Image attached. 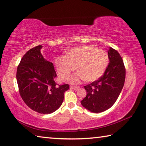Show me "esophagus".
<instances>
[{
  "label": "esophagus",
  "mask_w": 146,
  "mask_h": 146,
  "mask_svg": "<svg viewBox=\"0 0 146 146\" xmlns=\"http://www.w3.org/2000/svg\"><path fill=\"white\" fill-rule=\"evenodd\" d=\"M70 88H71V89H74V90H75V91H77V90L80 89V87L71 86H70Z\"/></svg>",
  "instance_id": "obj_1"
}]
</instances>
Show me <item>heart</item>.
<instances>
[{
	"instance_id": "obj_1",
	"label": "heart",
	"mask_w": 146,
	"mask_h": 146,
	"mask_svg": "<svg viewBox=\"0 0 146 146\" xmlns=\"http://www.w3.org/2000/svg\"><path fill=\"white\" fill-rule=\"evenodd\" d=\"M108 60V55L104 50L92 46H84L71 49L66 56L58 57L55 65L62 80H66L75 68L78 71L70 78L71 83H78L81 80L92 82L103 75Z\"/></svg>"
}]
</instances>
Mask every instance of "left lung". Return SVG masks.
Instances as JSON below:
<instances>
[{
    "label": "left lung",
    "instance_id": "left-lung-1",
    "mask_svg": "<svg viewBox=\"0 0 146 146\" xmlns=\"http://www.w3.org/2000/svg\"><path fill=\"white\" fill-rule=\"evenodd\" d=\"M109 63L103 75L98 80L84 86L87 95L81 104L90 112L100 113L114 104L125 81L126 70L123 60L117 50H108Z\"/></svg>",
    "mask_w": 146,
    "mask_h": 146
}]
</instances>
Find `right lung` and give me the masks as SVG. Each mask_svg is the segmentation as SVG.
Returning <instances> with one entry per match:
<instances>
[{
    "mask_svg": "<svg viewBox=\"0 0 146 146\" xmlns=\"http://www.w3.org/2000/svg\"><path fill=\"white\" fill-rule=\"evenodd\" d=\"M42 47L33 48L23 55L17 68V80L20 96L29 108L40 113H51L62 105L70 86L55 82L54 64L44 59Z\"/></svg>",
    "mask_w": 146,
    "mask_h": 146,
    "instance_id": "right-lung-1",
    "label": "right lung"
}]
</instances>
